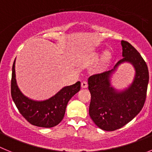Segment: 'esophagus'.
<instances>
[{"label":"esophagus","instance_id":"1","mask_svg":"<svg viewBox=\"0 0 152 152\" xmlns=\"http://www.w3.org/2000/svg\"><path fill=\"white\" fill-rule=\"evenodd\" d=\"M88 82L86 81V80H83L82 82H81V87H82L83 88H88Z\"/></svg>","mask_w":152,"mask_h":152}]
</instances>
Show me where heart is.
Listing matches in <instances>:
<instances>
[{
	"mask_svg": "<svg viewBox=\"0 0 152 152\" xmlns=\"http://www.w3.org/2000/svg\"><path fill=\"white\" fill-rule=\"evenodd\" d=\"M110 58V54H107L105 56H104V59H105L106 61H108Z\"/></svg>",
	"mask_w": 152,
	"mask_h": 152,
	"instance_id": "obj_1",
	"label": "heart"
}]
</instances>
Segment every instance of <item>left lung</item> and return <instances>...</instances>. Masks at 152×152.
<instances>
[{"instance_id": "8db88e82", "label": "left lung", "mask_w": 152, "mask_h": 152, "mask_svg": "<svg viewBox=\"0 0 152 152\" xmlns=\"http://www.w3.org/2000/svg\"><path fill=\"white\" fill-rule=\"evenodd\" d=\"M123 58L110 71L96 74L88 78L91 94L89 114L94 123L105 131L122 128L139 113L145 102L149 74L146 62L129 42L122 40ZM130 62L136 76L130 88L116 91L110 85V75L119 64Z\"/></svg>"}]
</instances>
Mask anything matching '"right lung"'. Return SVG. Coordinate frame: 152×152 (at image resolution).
Wrapping results in <instances>:
<instances>
[{"instance_id": "obj_1", "label": "right lung", "mask_w": 152, "mask_h": 152, "mask_svg": "<svg viewBox=\"0 0 152 152\" xmlns=\"http://www.w3.org/2000/svg\"><path fill=\"white\" fill-rule=\"evenodd\" d=\"M15 60L12 68L11 96L19 112L33 126L51 128L59 124L64 118L70 99L80 89V82L64 87L55 96L44 101H35L24 96L16 82Z\"/></svg>"}]
</instances>
